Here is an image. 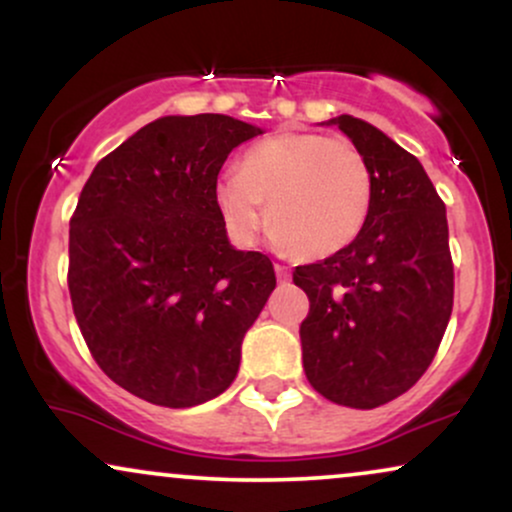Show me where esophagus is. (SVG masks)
<instances>
[{"label":"esophagus","instance_id":"34e87169","mask_svg":"<svg viewBox=\"0 0 512 512\" xmlns=\"http://www.w3.org/2000/svg\"><path fill=\"white\" fill-rule=\"evenodd\" d=\"M274 272H276V279H279V281H289L291 279L289 269H286L284 264H274Z\"/></svg>","mask_w":512,"mask_h":512}]
</instances>
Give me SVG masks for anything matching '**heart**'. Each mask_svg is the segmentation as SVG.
<instances>
[{
  "mask_svg": "<svg viewBox=\"0 0 512 512\" xmlns=\"http://www.w3.org/2000/svg\"><path fill=\"white\" fill-rule=\"evenodd\" d=\"M214 204L240 248L255 245L269 209L276 243L301 260H322L344 250L366 226L373 173L346 139L281 132L250 146L236 173L221 175Z\"/></svg>",
  "mask_w": 512,
  "mask_h": 512,
  "instance_id": "b5f03b06",
  "label": "heart"
}]
</instances>
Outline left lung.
Segmentation results:
<instances>
[{
  "mask_svg": "<svg viewBox=\"0 0 512 512\" xmlns=\"http://www.w3.org/2000/svg\"><path fill=\"white\" fill-rule=\"evenodd\" d=\"M373 173L366 226L327 260L293 272L308 383L334 404L375 409L404 395L436 356L452 313L445 204L419 158L354 115L332 117Z\"/></svg>",
  "mask_w": 512,
  "mask_h": 512,
  "instance_id": "obj_1",
  "label": "left lung"
}]
</instances>
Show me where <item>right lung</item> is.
Instances as JSON below:
<instances>
[{"label":"right lung","instance_id":"add662e5","mask_svg":"<svg viewBox=\"0 0 512 512\" xmlns=\"http://www.w3.org/2000/svg\"><path fill=\"white\" fill-rule=\"evenodd\" d=\"M260 127L166 115L93 168L69 221V296L103 373L158 407L187 409L236 380L240 344L276 276L231 245L219 170Z\"/></svg>","mask_w":512,"mask_h":512}]
</instances>
